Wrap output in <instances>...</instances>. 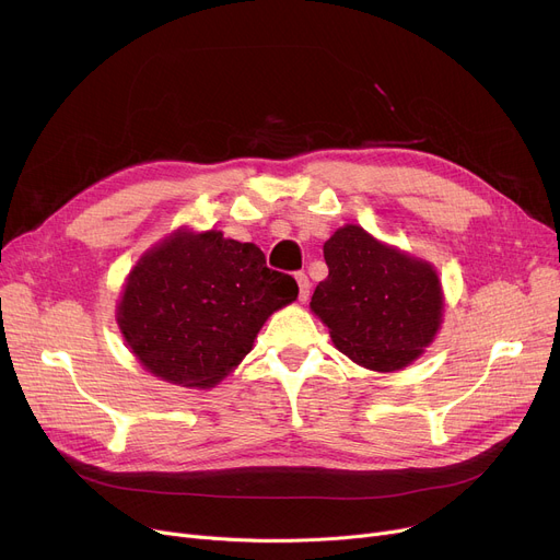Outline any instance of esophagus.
Here are the masks:
<instances>
[{
  "instance_id": "obj_1",
  "label": "esophagus",
  "mask_w": 560,
  "mask_h": 560,
  "mask_svg": "<svg viewBox=\"0 0 560 560\" xmlns=\"http://www.w3.org/2000/svg\"><path fill=\"white\" fill-rule=\"evenodd\" d=\"M295 279H298V285H300V302H306L308 300V292H311V281H308V277L304 272H300Z\"/></svg>"
}]
</instances>
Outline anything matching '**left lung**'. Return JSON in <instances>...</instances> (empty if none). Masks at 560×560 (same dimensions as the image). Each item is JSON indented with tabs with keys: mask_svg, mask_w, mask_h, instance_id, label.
Returning <instances> with one entry per match:
<instances>
[{
	"mask_svg": "<svg viewBox=\"0 0 560 560\" xmlns=\"http://www.w3.org/2000/svg\"><path fill=\"white\" fill-rule=\"evenodd\" d=\"M329 277L311 311L334 345L374 372L404 370L424 354L443 325L445 295L429 260L376 241L359 224L340 226L325 243Z\"/></svg>",
	"mask_w": 560,
	"mask_h": 560,
	"instance_id": "left-lung-1",
	"label": "left lung"
}]
</instances>
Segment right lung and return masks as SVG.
<instances>
[{
	"instance_id": "obj_1",
	"label": "right lung",
	"mask_w": 560,
	"mask_h": 560,
	"mask_svg": "<svg viewBox=\"0 0 560 560\" xmlns=\"http://www.w3.org/2000/svg\"><path fill=\"white\" fill-rule=\"evenodd\" d=\"M298 292V281L270 270L254 243L182 226L138 258L115 317L147 372L174 386L213 388Z\"/></svg>"
}]
</instances>
